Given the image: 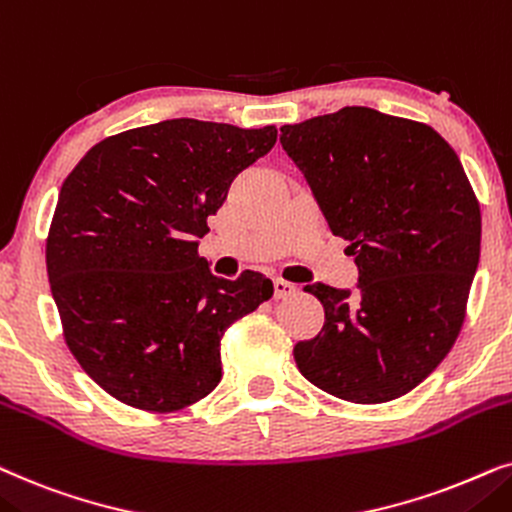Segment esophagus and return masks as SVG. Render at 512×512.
Masks as SVG:
<instances>
[{
	"label": "esophagus",
	"instance_id": "esophagus-1",
	"mask_svg": "<svg viewBox=\"0 0 512 512\" xmlns=\"http://www.w3.org/2000/svg\"><path fill=\"white\" fill-rule=\"evenodd\" d=\"M274 295L276 299H288L292 295H297V285L290 281H283V278H276L274 281Z\"/></svg>",
	"mask_w": 512,
	"mask_h": 512
}]
</instances>
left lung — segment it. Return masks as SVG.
<instances>
[{
	"instance_id": "1",
	"label": "left lung",
	"mask_w": 512,
	"mask_h": 512,
	"mask_svg": "<svg viewBox=\"0 0 512 512\" xmlns=\"http://www.w3.org/2000/svg\"><path fill=\"white\" fill-rule=\"evenodd\" d=\"M281 145L358 267L356 295L304 288L325 325L295 346L299 372L349 403L400 398L454 346L478 271L480 203L459 156L431 126L370 107L283 126Z\"/></svg>"
}]
</instances>
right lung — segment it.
Masks as SVG:
<instances>
[{
	"label": "right lung",
	"instance_id": "add662e5",
	"mask_svg": "<svg viewBox=\"0 0 512 512\" xmlns=\"http://www.w3.org/2000/svg\"><path fill=\"white\" fill-rule=\"evenodd\" d=\"M276 135L168 119L105 138L67 175L46 271L72 356L112 398L175 412L220 384L222 335L274 283L260 271L215 276L199 238Z\"/></svg>",
	"mask_w": 512,
	"mask_h": 512
}]
</instances>
